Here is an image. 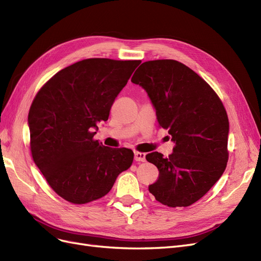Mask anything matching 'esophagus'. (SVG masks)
<instances>
[{
	"instance_id": "obj_1",
	"label": "esophagus",
	"mask_w": 261,
	"mask_h": 261,
	"mask_svg": "<svg viewBox=\"0 0 261 261\" xmlns=\"http://www.w3.org/2000/svg\"><path fill=\"white\" fill-rule=\"evenodd\" d=\"M134 159H135V161L144 162L146 160V154L143 152H135L134 153Z\"/></svg>"
}]
</instances>
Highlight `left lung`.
Returning <instances> with one entry per match:
<instances>
[{
	"instance_id": "1",
	"label": "left lung",
	"mask_w": 261,
	"mask_h": 261,
	"mask_svg": "<svg viewBox=\"0 0 261 261\" xmlns=\"http://www.w3.org/2000/svg\"><path fill=\"white\" fill-rule=\"evenodd\" d=\"M132 83L147 92L158 123L175 144L169 158L156 151L146 155L159 170L149 192L165 206H191L226 168L230 126L222 102L198 74L174 60L143 63Z\"/></svg>"
}]
</instances>
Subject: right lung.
Returning a JSON list of instances; mask_svg holds the SVG:
<instances>
[{
    "instance_id": "add662e5",
    "label": "right lung",
    "mask_w": 261,
    "mask_h": 261,
    "mask_svg": "<svg viewBox=\"0 0 261 261\" xmlns=\"http://www.w3.org/2000/svg\"><path fill=\"white\" fill-rule=\"evenodd\" d=\"M140 61L87 59L55 74L37 93L28 126L34 161L53 191L72 203L101 198L134 152L93 140Z\"/></svg>"
}]
</instances>
